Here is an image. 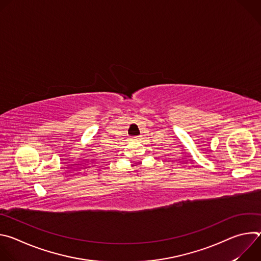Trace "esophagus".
I'll list each match as a JSON object with an SVG mask.
<instances>
[{
    "instance_id": "esophagus-1",
    "label": "esophagus",
    "mask_w": 261,
    "mask_h": 261,
    "mask_svg": "<svg viewBox=\"0 0 261 261\" xmlns=\"http://www.w3.org/2000/svg\"><path fill=\"white\" fill-rule=\"evenodd\" d=\"M133 138H134V139H137V140H138V139H140V138H141V136H135V137H133Z\"/></svg>"
}]
</instances>
